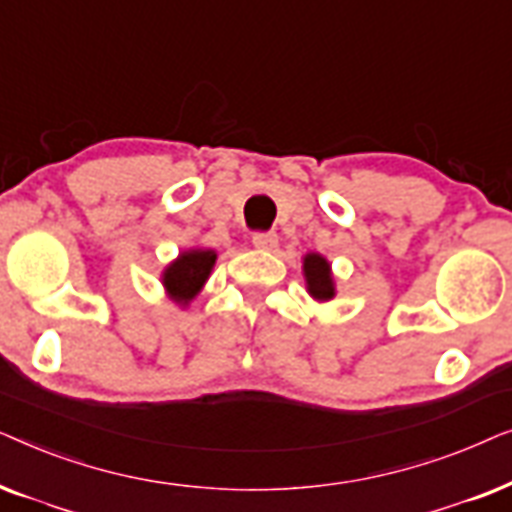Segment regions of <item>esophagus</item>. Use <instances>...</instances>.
I'll return each mask as SVG.
<instances>
[{
    "instance_id": "34e87169",
    "label": "esophagus",
    "mask_w": 512,
    "mask_h": 512,
    "mask_svg": "<svg viewBox=\"0 0 512 512\" xmlns=\"http://www.w3.org/2000/svg\"><path fill=\"white\" fill-rule=\"evenodd\" d=\"M251 242H254L256 249L272 251L277 247V235L275 233H256L254 237H251Z\"/></svg>"
}]
</instances>
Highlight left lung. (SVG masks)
Instances as JSON below:
<instances>
[{
    "label": "left lung",
    "mask_w": 512,
    "mask_h": 512,
    "mask_svg": "<svg viewBox=\"0 0 512 512\" xmlns=\"http://www.w3.org/2000/svg\"><path fill=\"white\" fill-rule=\"evenodd\" d=\"M303 277L305 291L310 293L312 300L328 303V300L335 298V277L326 256L317 254V251H307L303 256Z\"/></svg>",
    "instance_id": "left-lung-1"
}]
</instances>
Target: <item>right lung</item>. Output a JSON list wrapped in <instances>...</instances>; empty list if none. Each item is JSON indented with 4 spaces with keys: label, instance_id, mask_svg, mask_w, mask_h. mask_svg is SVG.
<instances>
[{
    "label": "right lung",
    "instance_id": "obj_1",
    "mask_svg": "<svg viewBox=\"0 0 512 512\" xmlns=\"http://www.w3.org/2000/svg\"><path fill=\"white\" fill-rule=\"evenodd\" d=\"M216 251L205 247H191L184 249L174 258L172 263L165 265V270L160 272V282L167 298L174 305H179L181 310L193 303L198 298V293L205 289L209 275H212L214 263H216Z\"/></svg>",
    "mask_w": 512,
    "mask_h": 512
}]
</instances>
